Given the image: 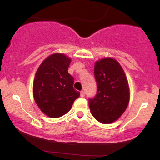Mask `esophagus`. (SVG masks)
Wrapping results in <instances>:
<instances>
[{
	"label": "esophagus",
	"instance_id": "1",
	"mask_svg": "<svg viewBox=\"0 0 160 160\" xmlns=\"http://www.w3.org/2000/svg\"><path fill=\"white\" fill-rule=\"evenodd\" d=\"M80 96H81V97H84V96H85V92H84L83 91L80 92Z\"/></svg>",
	"mask_w": 160,
	"mask_h": 160
}]
</instances>
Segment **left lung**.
<instances>
[{
  "label": "left lung",
  "mask_w": 160,
  "mask_h": 160,
  "mask_svg": "<svg viewBox=\"0 0 160 160\" xmlns=\"http://www.w3.org/2000/svg\"><path fill=\"white\" fill-rule=\"evenodd\" d=\"M94 74L97 94L89 99L92 115L104 124L117 120L129 102V87L126 74L118 62L113 58L95 62Z\"/></svg>",
  "instance_id": "1"
}]
</instances>
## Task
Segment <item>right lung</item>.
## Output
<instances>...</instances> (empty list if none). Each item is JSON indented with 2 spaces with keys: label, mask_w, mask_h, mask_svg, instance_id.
<instances>
[{
  "label": "right lung",
  "mask_w": 160,
  "mask_h": 160,
  "mask_svg": "<svg viewBox=\"0 0 160 160\" xmlns=\"http://www.w3.org/2000/svg\"><path fill=\"white\" fill-rule=\"evenodd\" d=\"M71 59L62 53H54L43 60L33 82V95L40 111L51 118L67 113L80 96L74 78L68 69Z\"/></svg>",
  "instance_id": "1"
}]
</instances>
